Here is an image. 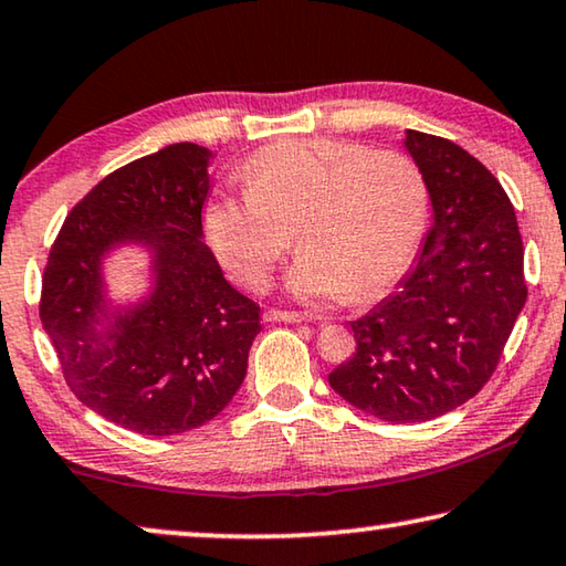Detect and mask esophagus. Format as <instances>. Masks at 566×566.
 <instances>
[{
  "label": "esophagus",
  "mask_w": 566,
  "mask_h": 566,
  "mask_svg": "<svg viewBox=\"0 0 566 566\" xmlns=\"http://www.w3.org/2000/svg\"><path fill=\"white\" fill-rule=\"evenodd\" d=\"M264 319L266 322H292V325H300V322H304V317L297 315V312H286V310H266Z\"/></svg>",
  "instance_id": "34e87169"
}]
</instances>
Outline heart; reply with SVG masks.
Wrapping results in <instances>:
<instances>
[{
    "mask_svg": "<svg viewBox=\"0 0 566 566\" xmlns=\"http://www.w3.org/2000/svg\"><path fill=\"white\" fill-rule=\"evenodd\" d=\"M244 188L203 209L213 254L247 290H264L292 244L286 290L304 302L382 294L406 272L423 234L428 191L398 150L302 138L274 143L241 168Z\"/></svg>",
    "mask_w": 566,
    "mask_h": 566,
    "instance_id": "1",
    "label": "heart"
}]
</instances>
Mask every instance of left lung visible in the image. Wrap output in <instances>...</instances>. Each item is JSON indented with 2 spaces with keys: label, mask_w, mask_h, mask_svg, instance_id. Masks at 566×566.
I'll return each mask as SVG.
<instances>
[{
  "label": "left lung",
  "mask_w": 566,
  "mask_h": 566,
  "mask_svg": "<svg viewBox=\"0 0 566 566\" xmlns=\"http://www.w3.org/2000/svg\"><path fill=\"white\" fill-rule=\"evenodd\" d=\"M430 199V229L398 290L349 322L355 353L329 373L349 406L423 423L489 382L526 302L514 206L491 170L453 140L406 130Z\"/></svg>",
  "instance_id": "obj_1"
}]
</instances>
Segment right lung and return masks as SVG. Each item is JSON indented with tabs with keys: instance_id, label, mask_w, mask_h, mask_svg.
<instances>
[{
	"instance_id": "1",
	"label": "right lung",
	"mask_w": 566,
	"mask_h": 566,
	"mask_svg": "<svg viewBox=\"0 0 566 566\" xmlns=\"http://www.w3.org/2000/svg\"><path fill=\"white\" fill-rule=\"evenodd\" d=\"M213 154L174 143L103 178L62 223L42 276L40 319L80 402L143 436H178L229 406L247 378L259 304L203 244ZM147 254L149 284L118 301L104 262Z\"/></svg>"
}]
</instances>
